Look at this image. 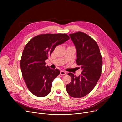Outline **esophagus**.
Listing matches in <instances>:
<instances>
[{
    "mask_svg": "<svg viewBox=\"0 0 122 122\" xmlns=\"http://www.w3.org/2000/svg\"><path fill=\"white\" fill-rule=\"evenodd\" d=\"M60 74L61 75H66V71H61L60 72Z\"/></svg>",
    "mask_w": 122,
    "mask_h": 122,
    "instance_id": "esophagus-1",
    "label": "esophagus"
}]
</instances>
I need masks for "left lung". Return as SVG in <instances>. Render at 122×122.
<instances>
[{
	"label": "left lung",
	"instance_id": "8db88e82",
	"mask_svg": "<svg viewBox=\"0 0 122 122\" xmlns=\"http://www.w3.org/2000/svg\"><path fill=\"white\" fill-rule=\"evenodd\" d=\"M77 51V64L82 69L78 77L68 75L71 81L66 85L69 95L81 98L88 94L95 87L101 74L102 59L97 43L88 35L81 32L70 34Z\"/></svg>",
	"mask_w": 122,
	"mask_h": 122
}]
</instances>
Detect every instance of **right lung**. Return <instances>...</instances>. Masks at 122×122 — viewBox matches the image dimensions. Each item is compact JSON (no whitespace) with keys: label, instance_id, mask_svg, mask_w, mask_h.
Returning <instances> with one entry per match:
<instances>
[{"label":"right lung","instance_id":"obj_1","mask_svg":"<svg viewBox=\"0 0 122 122\" xmlns=\"http://www.w3.org/2000/svg\"><path fill=\"white\" fill-rule=\"evenodd\" d=\"M69 39L66 34H41L32 38L25 45L20 67L27 87L35 96L43 97L50 93L52 82L60 71L46 66L45 61L56 46Z\"/></svg>","mask_w":122,"mask_h":122}]
</instances>
